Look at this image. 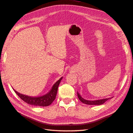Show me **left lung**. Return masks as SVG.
<instances>
[{"label":"left lung","mask_w":133,"mask_h":133,"mask_svg":"<svg viewBox=\"0 0 133 133\" xmlns=\"http://www.w3.org/2000/svg\"><path fill=\"white\" fill-rule=\"evenodd\" d=\"M77 95H78V97L79 100L81 101V102H82L84 104H88V105H101V104H103L106 101H107L108 100H109L110 98H104V99H102V100L90 101V100H87L84 99V98H83L78 92H77Z\"/></svg>","instance_id":"8db88e82"}]
</instances>
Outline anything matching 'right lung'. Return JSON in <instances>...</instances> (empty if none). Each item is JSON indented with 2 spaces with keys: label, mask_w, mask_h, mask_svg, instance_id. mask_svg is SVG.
Returning a JSON list of instances; mask_svg holds the SVG:
<instances>
[{
  "label": "right lung",
  "mask_w": 133,
  "mask_h": 133,
  "mask_svg": "<svg viewBox=\"0 0 133 133\" xmlns=\"http://www.w3.org/2000/svg\"><path fill=\"white\" fill-rule=\"evenodd\" d=\"M62 79V78H60L58 81L53 85V87L52 88L50 92L47 93L46 95L41 96V97H30V96L21 94V93L17 92V91L15 90L14 89V90L15 91V93L20 97L21 99H22L23 101H25V103L41 107L48 106L49 105H51L54 101V100L55 99L57 92H58V88Z\"/></svg>",
  "instance_id": "right-lung-1"
}]
</instances>
